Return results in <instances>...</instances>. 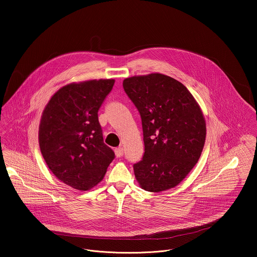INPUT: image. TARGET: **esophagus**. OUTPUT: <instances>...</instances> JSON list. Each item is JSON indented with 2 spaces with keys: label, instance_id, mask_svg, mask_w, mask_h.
<instances>
[{
  "label": "esophagus",
  "instance_id": "esophagus-1",
  "mask_svg": "<svg viewBox=\"0 0 257 257\" xmlns=\"http://www.w3.org/2000/svg\"><path fill=\"white\" fill-rule=\"evenodd\" d=\"M114 153H115V156H116V157H117V158H119V157H122V156H123L122 147H117V148H115V149H114Z\"/></svg>",
  "mask_w": 257,
  "mask_h": 257
}]
</instances>
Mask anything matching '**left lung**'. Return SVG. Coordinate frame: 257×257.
Wrapping results in <instances>:
<instances>
[{"mask_svg":"<svg viewBox=\"0 0 257 257\" xmlns=\"http://www.w3.org/2000/svg\"><path fill=\"white\" fill-rule=\"evenodd\" d=\"M123 88L142 118L145 154L134 165L138 182L153 193L177 186L204 147L206 124L198 104L183 84L163 74L127 78Z\"/></svg>","mask_w":257,"mask_h":257,"instance_id":"left-lung-1","label":"left lung"}]
</instances>
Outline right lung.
Listing matches in <instances>:
<instances>
[{"label": "right lung", "mask_w": 257, "mask_h": 257, "mask_svg": "<svg viewBox=\"0 0 257 257\" xmlns=\"http://www.w3.org/2000/svg\"><path fill=\"white\" fill-rule=\"evenodd\" d=\"M114 80H91L59 89L42 112L39 147L55 176L86 191L104 177L114 152L103 141L98 110Z\"/></svg>", "instance_id": "right-lung-1"}]
</instances>
